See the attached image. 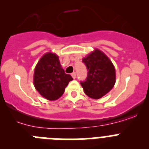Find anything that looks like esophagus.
<instances>
[{
  "label": "esophagus",
  "instance_id": "esophagus-1",
  "mask_svg": "<svg viewBox=\"0 0 149 149\" xmlns=\"http://www.w3.org/2000/svg\"><path fill=\"white\" fill-rule=\"evenodd\" d=\"M72 77H73L74 79L76 78V73H75V72H73V73H72Z\"/></svg>",
  "mask_w": 149,
  "mask_h": 149
}]
</instances>
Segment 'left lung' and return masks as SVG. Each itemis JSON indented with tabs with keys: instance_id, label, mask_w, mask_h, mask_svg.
I'll use <instances>...</instances> for the list:
<instances>
[{
	"instance_id": "1",
	"label": "left lung",
	"mask_w": 149,
	"mask_h": 149,
	"mask_svg": "<svg viewBox=\"0 0 149 149\" xmlns=\"http://www.w3.org/2000/svg\"><path fill=\"white\" fill-rule=\"evenodd\" d=\"M88 70L86 81L81 82L84 93L89 98L99 99L109 93L116 83L113 64L98 49L84 57L82 60Z\"/></svg>"
}]
</instances>
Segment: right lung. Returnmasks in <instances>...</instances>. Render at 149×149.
Wrapping results in <instances>:
<instances>
[{
	"mask_svg": "<svg viewBox=\"0 0 149 149\" xmlns=\"http://www.w3.org/2000/svg\"><path fill=\"white\" fill-rule=\"evenodd\" d=\"M73 78L65 73L60 65L59 56L47 53L42 56L34 70L33 83L41 95L50 101H55L64 93L65 87Z\"/></svg>",
	"mask_w": 149,
	"mask_h": 149,
	"instance_id": "obj_1",
	"label": "right lung"
}]
</instances>
